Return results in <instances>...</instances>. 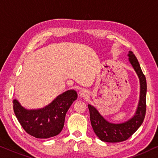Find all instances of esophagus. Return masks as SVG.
I'll return each mask as SVG.
<instances>
[{
	"instance_id": "esophagus-1",
	"label": "esophagus",
	"mask_w": 158,
	"mask_h": 158,
	"mask_svg": "<svg viewBox=\"0 0 158 158\" xmlns=\"http://www.w3.org/2000/svg\"><path fill=\"white\" fill-rule=\"evenodd\" d=\"M88 93L87 90H86L85 89H82L80 90V92H79V94H80L81 97H85L87 96V94Z\"/></svg>"
}]
</instances>
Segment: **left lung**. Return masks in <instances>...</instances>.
Returning a JSON list of instances; mask_svg holds the SVG:
<instances>
[{
  "label": "left lung",
  "instance_id": "1",
  "mask_svg": "<svg viewBox=\"0 0 158 158\" xmlns=\"http://www.w3.org/2000/svg\"><path fill=\"white\" fill-rule=\"evenodd\" d=\"M128 56L129 61L137 73L140 81L139 102L134 116L124 123L118 124L111 123L107 121L95 108L88 105L92 129L99 139L103 142H121L127 140L142 125L146 114V77L133 52L129 51Z\"/></svg>",
  "mask_w": 158,
  "mask_h": 158
}]
</instances>
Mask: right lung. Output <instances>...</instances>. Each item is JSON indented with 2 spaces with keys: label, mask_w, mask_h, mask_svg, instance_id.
I'll return each mask as SVG.
<instances>
[{
  "label": "right lung",
  "mask_w": 158,
  "mask_h": 158,
  "mask_svg": "<svg viewBox=\"0 0 158 158\" xmlns=\"http://www.w3.org/2000/svg\"><path fill=\"white\" fill-rule=\"evenodd\" d=\"M77 98V92L68 90L48 106L38 110H27L14 100V111L27 134L37 139H48L62 131L66 112Z\"/></svg>",
  "instance_id": "1"
}]
</instances>
